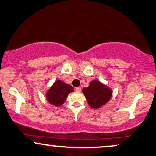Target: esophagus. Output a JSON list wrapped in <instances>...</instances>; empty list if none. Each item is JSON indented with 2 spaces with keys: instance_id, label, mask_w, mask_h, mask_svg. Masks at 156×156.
<instances>
[{
  "instance_id": "1",
  "label": "esophagus",
  "mask_w": 156,
  "mask_h": 156,
  "mask_svg": "<svg viewBox=\"0 0 156 156\" xmlns=\"http://www.w3.org/2000/svg\"><path fill=\"white\" fill-rule=\"evenodd\" d=\"M76 91L77 92H80L81 91V87H76Z\"/></svg>"
}]
</instances>
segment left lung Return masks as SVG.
I'll list each match as a JSON object with an SVG mask.
<instances>
[{"label":"left lung","mask_w":156,"mask_h":156,"mask_svg":"<svg viewBox=\"0 0 156 156\" xmlns=\"http://www.w3.org/2000/svg\"><path fill=\"white\" fill-rule=\"evenodd\" d=\"M87 103L92 108H99L110 100L112 91L99 80H92L87 87L83 89Z\"/></svg>","instance_id":"8db88e82"}]
</instances>
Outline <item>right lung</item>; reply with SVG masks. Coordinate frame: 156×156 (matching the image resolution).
<instances>
[{"mask_svg": "<svg viewBox=\"0 0 156 156\" xmlns=\"http://www.w3.org/2000/svg\"><path fill=\"white\" fill-rule=\"evenodd\" d=\"M73 87L64 81L57 80L46 93V98L50 104L55 106H62L69 93L73 92Z\"/></svg>", "mask_w": 156, "mask_h": 156, "instance_id": "obj_1", "label": "right lung"}]
</instances>
